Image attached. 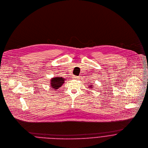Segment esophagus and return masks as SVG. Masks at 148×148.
Wrapping results in <instances>:
<instances>
[{
    "mask_svg": "<svg viewBox=\"0 0 148 148\" xmlns=\"http://www.w3.org/2000/svg\"><path fill=\"white\" fill-rule=\"evenodd\" d=\"M79 76H73V79H79Z\"/></svg>",
    "mask_w": 148,
    "mask_h": 148,
    "instance_id": "esophagus-1",
    "label": "esophagus"
}]
</instances>
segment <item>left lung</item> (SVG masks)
I'll use <instances>...</instances> for the list:
<instances>
[{
  "mask_svg": "<svg viewBox=\"0 0 148 148\" xmlns=\"http://www.w3.org/2000/svg\"><path fill=\"white\" fill-rule=\"evenodd\" d=\"M92 87H93V86H90V87H91V88H92Z\"/></svg>",
  "mask_w": 148,
  "mask_h": 148,
  "instance_id": "8db88e82",
  "label": "left lung"
}]
</instances>
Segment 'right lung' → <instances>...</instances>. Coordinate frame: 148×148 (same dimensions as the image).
I'll use <instances>...</instances> for the list:
<instances>
[{"label":"right lung","instance_id":"1","mask_svg":"<svg viewBox=\"0 0 148 148\" xmlns=\"http://www.w3.org/2000/svg\"><path fill=\"white\" fill-rule=\"evenodd\" d=\"M65 80V79L62 77H60L52 78L50 81L51 88L54 89L55 90H58L64 83Z\"/></svg>","mask_w":148,"mask_h":148}]
</instances>
